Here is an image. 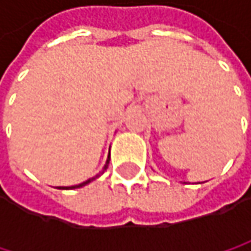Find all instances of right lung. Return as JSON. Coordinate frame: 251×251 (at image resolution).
<instances>
[{
	"label": "right lung",
	"mask_w": 251,
	"mask_h": 251,
	"mask_svg": "<svg viewBox=\"0 0 251 251\" xmlns=\"http://www.w3.org/2000/svg\"><path fill=\"white\" fill-rule=\"evenodd\" d=\"M109 160H110V155L107 157V161H106V164H104V167H103V170L99 173V175H96L94 177H91V178H88V180H85V181H82V183H79V184H75V186H68V187H59V189H78V187H82V186H85V184H88V183H91L93 180H96L97 177H100V176L103 175L104 172H106V169L109 167Z\"/></svg>",
	"instance_id": "right-lung-1"
}]
</instances>
